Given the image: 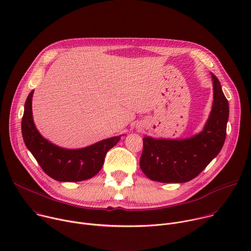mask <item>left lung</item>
Segmentation results:
<instances>
[{"label":"left lung","instance_id":"8db88e82","mask_svg":"<svg viewBox=\"0 0 251 251\" xmlns=\"http://www.w3.org/2000/svg\"><path fill=\"white\" fill-rule=\"evenodd\" d=\"M214 102L203 131L182 140L143 138L142 172L158 182H187L199 176L222 150L226 134L228 102L212 74Z\"/></svg>","mask_w":251,"mask_h":251}]
</instances>
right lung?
<instances>
[{
    "label": "right lung",
    "instance_id": "add662e5",
    "mask_svg": "<svg viewBox=\"0 0 251 251\" xmlns=\"http://www.w3.org/2000/svg\"><path fill=\"white\" fill-rule=\"evenodd\" d=\"M33 92H30L25 104L22 132L26 148L43 172L51 178L64 182H76L94 177L101 170L106 152L119 142L121 136L76 150L55 146L44 139L34 125L31 106Z\"/></svg>",
    "mask_w": 251,
    "mask_h": 251
}]
</instances>
